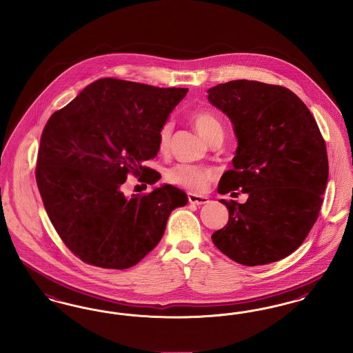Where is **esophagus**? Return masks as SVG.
<instances>
[{
  "mask_svg": "<svg viewBox=\"0 0 353 353\" xmlns=\"http://www.w3.org/2000/svg\"><path fill=\"white\" fill-rule=\"evenodd\" d=\"M188 201L191 204H196V205H201V204H207L210 200L207 196H203V195H198V194H192V192H188Z\"/></svg>",
  "mask_w": 353,
  "mask_h": 353,
  "instance_id": "obj_1",
  "label": "esophagus"
}]
</instances>
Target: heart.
Wrapping results in <instances>:
<instances>
[{
    "instance_id": "1",
    "label": "heart",
    "mask_w": 353,
    "mask_h": 353,
    "mask_svg": "<svg viewBox=\"0 0 353 353\" xmlns=\"http://www.w3.org/2000/svg\"><path fill=\"white\" fill-rule=\"evenodd\" d=\"M191 123H194L196 132L205 141H208L216 133L223 132L221 123L216 117L212 112L208 110H195L190 116ZM172 132V123H165L157 133V142L159 152L165 153L169 148L170 137ZM212 171L211 170L201 169L198 166L191 165H175L174 168L166 171V181L169 183L182 185L184 188L192 190V191H201L208 182L212 179Z\"/></svg>"
}]
</instances>
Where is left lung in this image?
<instances>
[{
	"instance_id": "obj_1",
	"label": "left lung",
	"mask_w": 353,
	"mask_h": 353,
	"mask_svg": "<svg viewBox=\"0 0 353 353\" xmlns=\"http://www.w3.org/2000/svg\"><path fill=\"white\" fill-rule=\"evenodd\" d=\"M207 93L237 138L233 168L223 174L217 191L248 194L244 204L220 200L230 220L212 241L246 266L282 260L305 241L322 207L328 158L318 123L285 87L233 80Z\"/></svg>"
}]
</instances>
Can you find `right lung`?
Segmentation results:
<instances>
[{"label":"right lung","mask_w":353,"mask_h":353,"mask_svg":"<svg viewBox=\"0 0 353 353\" xmlns=\"http://www.w3.org/2000/svg\"><path fill=\"white\" fill-rule=\"evenodd\" d=\"M187 92L99 79L47 121L37 184L54 228L80 260L134 266L161 241L170 214L187 204L171 184L132 198L121 190L130 172L149 184L161 179L142 162L157 157V133Z\"/></svg>","instance_id":"obj_1"}]
</instances>
